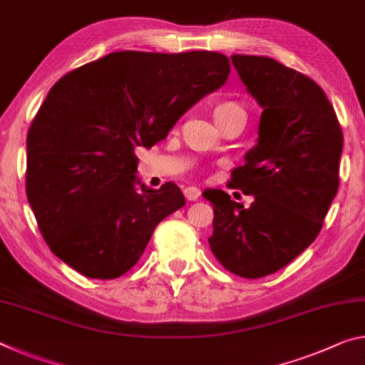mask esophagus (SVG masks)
<instances>
[{
  "label": "esophagus",
  "instance_id": "34e87169",
  "mask_svg": "<svg viewBox=\"0 0 365 365\" xmlns=\"http://www.w3.org/2000/svg\"><path fill=\"white\" fill-rule=\"evenodd\" d=\"M183 195H185V198H187L188 201H196L200 198V190L196 188V187H187L183 190Z\"/></svg>",
  "mask_w": 365,
  "mask_h": 365
}]
</instances>
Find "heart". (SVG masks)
Masks as SVG:
<instances>
[{"instance_id": "obj_1", "label": "heart", "mask_w": 365, "mask_h": 365, "mask_svg": "<svg viewBox=\"0 0 365 365\" xmlns=\"http://www.w3.org/2000/svg\"><path fill=\"white\" fill-rule=\"evenodd\" d=\"M240 110H244L242 108L239 103H235V102H224V103H219V106L214 108V120L216 121H219V120H222V118H225V117H229L230 113H234V112H240Z\"/></svg>"}]
</instances>
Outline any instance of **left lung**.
I'll use <instances>...</instances> for the list:
<instances>
[{
	"mask_svg": "<svg viewBox=\"0 0 365 365\" xmlns=\"http://www.w3.org/2000/svg\"><path fill=\"white\" fill-rule=\"evenodd\" d=\"M230 58L263 108L257 144L229 183L253 195V203L244 207L222 190H205L214 211L207 242L225 269L257 279L284 268L317 239L338 192L343 133L315 81L268 56Z\"/></svg>",
	"mask_w": 365,
	"mask_h": 365,
	"instance_id": "obj_1",
	"label": "left lung"
}]
</instances>
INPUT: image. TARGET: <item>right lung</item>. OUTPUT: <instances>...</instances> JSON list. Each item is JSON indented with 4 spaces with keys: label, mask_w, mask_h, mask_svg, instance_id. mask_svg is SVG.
<instances>
[{
    "label": "right lung",
    "mask_w": 365,
    "mask_h": 365,
    "mask_svg": "<svg viewBox=\"0 0 365 365\" xmlns=\"http://www.w3.org/2000/svg\"><path fill=\"white\" fill-rule=\"evenodd\" d=\"M230 65L216 51H113L50 89L27 135L26 190L50 250L78 273L131 269L155 225L185 205L175 183L138 178V146L153 148Z\"/></svg>",
    "instance_id": "1"
}]
</instances>
